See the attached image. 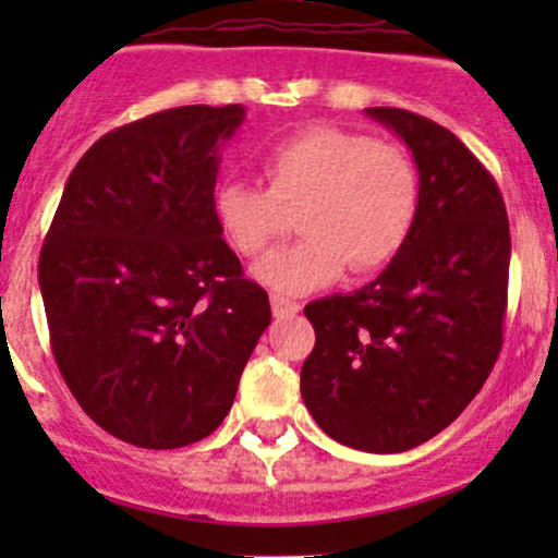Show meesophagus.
I'll use <instances>...</instances> for the list:
<instances>
[{
    "label": "esophagus",
    "mask_w": 558,
    "mask_h": 558,
    "mask_svg": "<svg viewBox=\"0 0 558 558\" xmlns=\"http://www.w3.org/2000/svg\"><path fill=\"white\" fill-rule=\"evenodd\" d=\"M269 305H272L275 318H291V315H296V313L302 311L300 302L286 300V296H280V294H272V296H269Z\"/></svg>",
    "instance_id": "obj_1"
}]
</instances>
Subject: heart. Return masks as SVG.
Wrapping results in <instances>:
<instances>
[{"instance_id":"obj_1","label":"heart","mask_w":558,"mask_h":558,"mask_svg":"<svg viewBox=\"0 0 558 558\" xmlns=\"http://www.w3.org/2000/svg\"><path fill=\"white\" fill-rule=\"evenodd\" d=\"M267 191L227 180L213 191V218L240 256L264 253L283 227L280 207H300L305 238L269 253L253 275L278 294H305L340 278L384 269L402 253L421 210V178L399 145L335 126H311L262 156Z\"/></svg>"}]
</instances>
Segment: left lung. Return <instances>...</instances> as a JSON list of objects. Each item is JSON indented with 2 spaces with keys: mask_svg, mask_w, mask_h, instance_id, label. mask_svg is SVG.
Returning <instances> with one entry per match:
<instances>
[{
  "mask_svg": "<svg viewBox=\"0 0 558 558\" xmlns=\"http://www.w3.org/2000/svg\"><path fill=\"white\" fill-rule=\"evenodd\" d=\"M367 116L413 150L418 221L373 283L305 307L315 348L300 388L331 440L402 453L459 418L502 351L510 223L497 180L453 132L399 107Z\"/></svg>",
  "mask_w": 558,
  "mask_h": 558,
  "instance_id": "obj_1",
  "label": "left lung"
}]
</instances>
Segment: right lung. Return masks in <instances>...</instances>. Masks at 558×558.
I'll return each mask as SVG.
<instances>
[{
	"label": "right lung",
	"mask_w": 558,
	"mask_h": 558,
	"mask_svg": "<svg viewBox=\"0 0 558 558\" xmlns=\"http://www.w3.org/2000/svg\"><path fill=\"white\" fill-rule=\"evenodd\" d=\"M243 118L240 105H185L107 132L39 251L61 378L94 424L137 448L213 435L272 318L213 218L218 150Z\"/></svg>",
	"instance_id": "1"
}]
</instances>
